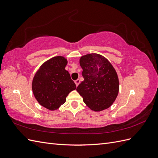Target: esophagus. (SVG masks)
Here are the masks:
<instances>
[{"mask_svg": "<svg viewBox=\"0 0 158 158\" xmlns=\"http://www.w3.org/2000/svg\"><path fill=\"white\" fill-rule=\"evenodd\" d=\"M80 81L79 79H77L76 80H75V84H76V86H78V85L79 84H80Z\"/></svg>", "mask_w": 158, "mask_h": 158, "instance_id": "esophagus-1", "label": "esophagus"}]
</instances>
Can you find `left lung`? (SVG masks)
Segmentation results:
<instances>
[{
  "instance_id": "8db88e82",
  "label": "left lung",
  "mask_w": 158,
  "mask_h": 158,
  "mask_svg": "<svg viewBox=\"0 0 158 158\" xmlns=\"http://www.w3.org/2000/svg\"><path fill=\"white\" fill-rule=\"evenodd\" d=\"M80 64L84 80L76 90L84 102L94 111L109 108L119 89L118 76L113 66L106 58L96 53L81 56Z\"/></svg>"
}]
</instances>
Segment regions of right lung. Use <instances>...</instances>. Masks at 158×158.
Masks as SVG:
<instances>
[{"mask_svg": "<svg viewBox=\"0 0 158 158\" xmlns=\"http://www.w3.org/2000/svg\"><path fill=\"white\" fill-rule=\"evenodd\" d=\"M64 57H52L43 64L32 81L33 93L39 103L54 111L66 102L69 94L76 89V84L65 66Z\"/></svg>", "mask_w": 158, "mask_h": 158, "instance_id": "1", "label": "right lung"}]
</instances>
